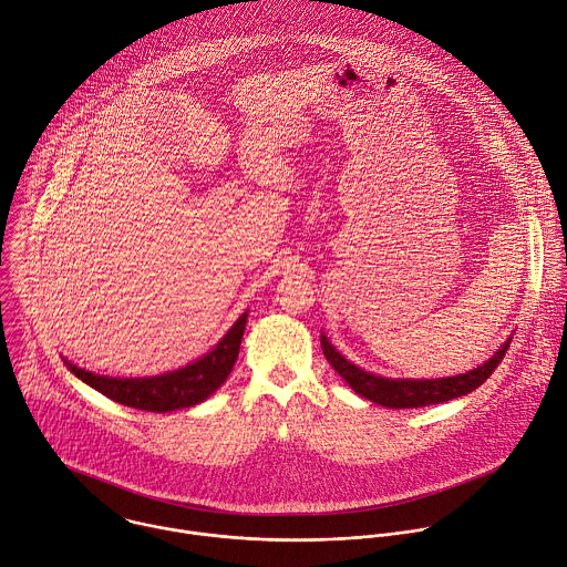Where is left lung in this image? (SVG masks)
Here are the masks:
<instances>
[{
  "instance_id": "8db88e82",
  "label": "left lung",
  "mask_w": 567,
  "mask_h": 567,
  "mask_svg": "<svg viewBox=\"0 0 567 567\" xmlns=\"http://www.w3.org/2000/svg\"><path fill=\"white\" fill-rule=\"evenodd\" d=\"M512 338H507L501 349L485 360L481 367L450 375V379H430V381H410V379H383V375L369 373L353 362H349L344 355H340L333 344L327 340V336H320L322 353L329 360V364L340 373V379L362 399L383 405V408H394V410H410V408H427L436 403H447L452 399L465 396L474 390H478L492 371L498 367L503 360Z\"/></svg>"
}]
</instances>
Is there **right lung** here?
Instances as JSON below:
<instances>
[{
	"label": "right lung",
	"instance_id": "1",
	"mask_svg": "<svg viewBox=\"0 0 567 567\" xmlns=\"http://www.w3.org/2000/svg\"><path fill=\"white\" fill-rule=\"evenodd\" d=\"M245 324L247 311L234 322V327L209 353L182 369L151 375V379H111V375H97L71 362L66 364L80 381L120 405L159 414L175 412L207 401L229 379L238 360Z\"/></svg>",
	"mask_w": 567,
	"mask_h": 567
}]
</instances>
